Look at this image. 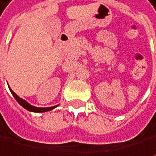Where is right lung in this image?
I'll return each mask as SVG.
<instances>
[{
  "instance_id": "right-lung-1",
  "label": "right lung",
  "mask_w": 156,
  "mask_h": 156,
  "mask_svg": "<svg viewBox=\"0 0 156 156\" xmlns=\"http://www.w3.org/2000/svg\"><path fill=\"white\" fill-rule=\"evenodd\" d=\"M10 92L11 94L13 95V97L16 99V101L19 103V104L24 108V109H26L27 111H30V112H48V111H51L53 110L54 108H56L57 106H54V107H50V108H37V107H34L30 105L29 103H27L25 100L21 99V98L19 96H17V94H15L13 91H12L10 89Z\"/></svg>"
}]
</instances>
